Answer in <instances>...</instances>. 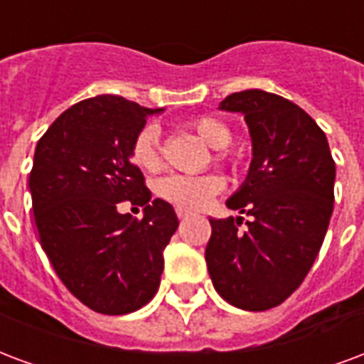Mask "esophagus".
Here are the masks:
<instances>
[{
  "label": "esophagus",
  "mask_w": 364,
  "mask_h": 364,
  "mask_svg": "<svg viewBox=\"0 0 364 364\" xmlns=\"http://www.w3.org/2000/svg\"><path fill=\"white\" fill-rule=\"evenodd\" d=\"M191 216V212H187V210H183V208H177V218L179 220H185V218H189Z\"/></svg>",
  "instance_id": "obj_1"
}]
</instances>
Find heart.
I'll return each instance as SVG.
<instances>
[{"label": "heart", "mask_w": 364, "mask_h": 364, "mask_svg": "<svg viewBox=\"0 0 364 364\" xmlns=\"http://www.w3.org/2000/svg\"><path fill=\"white\" fill-rule=\"evenodd\" d=\"M191 127L195 133L208 142L210 146L222 148L218 150L216 158L220 161H228L231 158L228 148L233 142V131H231L222 119L212 115H200L191 121ZM131 158L139 168L146 171H156L161 166V136L160 127L154 123L142 125L133 142H131ZM225 187V179L220 173H203V175H181L171 173L161 177L158 181V195L175 204L183 210H198L210 203L212 196L222 193Z\"/></svg>", "instance_id": "b5f03b06"}]
</instances>
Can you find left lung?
<instances>
[{
  "label": "left lung",
  "instance_id": "8db88e82",
  "mask_svg": "<svg viewBox=\"0 0 364 364\" xmlns=\"http://www.w3.org/2000/svg\"><path fill=\"white\" fill-rule=\"evenodd\" d=\"M241 112L252 139L243 187L228 200L243 218L210 220L204 250L210 278L230 305L268 311L284 303L318 257L333 212L336 161L324 131L291 100L264 90L230 94L220 104Z\"/></svg>",
  "mask_w": 364,
  "mask_h": 364
}]
</instances>
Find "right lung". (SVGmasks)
Instances as JSON below:
<instances>
[{
  "label": "right lung",
  "instance_id": "add662e5",
  "mask_svg": "<svg viewBox=\"0 0 364 364\" xmlns=\"http://www.w3.org/2000/svg\"><path fill=\"white\" fill-rule=\"evenodd\" d=\"M158 112L102 94L65 109L36 144L28 187L40 245L67 289L100 314L154 297L179 225L131 161L134 134ZM125 200L145 206L142 220L117 212Z\"/></svg>",
  "mask_w": 364,
  "mask_h": 364
}]
</instances>
